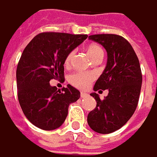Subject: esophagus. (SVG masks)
<instances>
[{
    "mask_svg": "<svg viewBox=\"0 0 157 157\" xmlns=\"http://www.w3.org/2000/svg\"><path fill=\"white\" fill-rule=\"evenodd\" d=\"M88 96H89V94H88L87 92H81V93H80V97H81V98H87Z\"/></svg>",
    "mask_w": 157,
    "mask_h": 157,
    "instance_id": "34e87169",
    "label": "esophagus"
}]
</instances>
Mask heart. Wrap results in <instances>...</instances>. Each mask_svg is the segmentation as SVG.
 Returning a JSON list of instances; mask_svg holds the SVG:
<instances>
[{
	"label": "heart",
	"instance_id": "1",
	"mask_svg": "<svg viewBox=\"0 0 157 157\" xmlns=\"http://www.w3.org/2000/svg\"><path fill=\"white\" fill-rule=\"evenodd\" d=\"M87 53L92 60L97 57L103 56L102 48L100 45L95 44H91L87 47ZM73 56H74L73 51L68 53V55L67 56L65 59V64L67 66L70 64L73 58ZM95 78H96V75L92 72H76L69 76L68 80L70 84L73 85L74 87L80 89V90H84V89H87L91 84V82L95 79Z\"/></svg>",
	"mask_w": 157,
	"mask_h": 157
}]
</instances>
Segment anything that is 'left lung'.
Listing matches in <instances>:
<instances>
[{
	"instance_id": "8db88e82",
	"label": "left lung",
	"mask_w": 157,
	"mask_h": 157,
	"mask_svg": "<svg viewBox=\"0 0 157 157\" xmlns=\"http://www.w3.org/2000/svg\"><path fill=\"white\" fill-rule=\"evenodd\" d=\"M89 39L101 44L108 56L93 90H108L109 93L102 101L96 92L90 94L97 105L87 120L96 132L111 133L121 128L135 112L142 87L140 63L130 43L121 36L93 35Z\"/></svg>"
}]
</instances>
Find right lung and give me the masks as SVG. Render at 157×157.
Listing matches in <instances>:
<instances>
[{"label": "right lung", "instance_id": "obj_1", "mask_svg": "<svg viewBox=\"0 0 157 157\" xmlns=\"http://www.w3.org/2000/svg\"><path fill=\"white\" fill-rule=\"evenodd\" d=\"M87 35L41 33L25 48L16 69L18 100L26 118L36 127L52 131L60 127L69 104L77 101L80 92L71 85L62 90L50 80L64 78V64L68 53Z\"/></svg>", "mask_w": 157, "mask_h": 157}]
</instances>
